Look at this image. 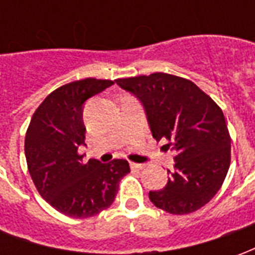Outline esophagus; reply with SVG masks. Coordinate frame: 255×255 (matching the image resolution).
I'll return each mask as SVG.
<instances>
[{
  "label": "esophagus",
  "mask_w": 255,
  "mask_h": 255,
  "mask_svg": "<svg viewBox=\"0 0 255 255\" xmlns=\"http://www.w3.org/2000/svg\"><path fill=\"white\" fill-rule=\"evenodd\" d=\"M129 166H131L132 169H143L144 168L143 164H136V162H129Z\"/></svg>",
  "instance_id": "esophagus-1"
}]
</instances>
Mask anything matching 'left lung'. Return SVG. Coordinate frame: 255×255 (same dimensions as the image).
I'll use <instances>...</instances> for the list:
<instances>
[{"label":"left lung","mask_w":255,"mask_h":255,"mask_svg":"<svg viewBox=\"0 0 255 255\" xmlns=\"http://www.w3.org/2000/svg\"><path fill=\"white\" fill-rule=\"evenodd\" d=\"M116 83L143 105L150 131L175 150V171L164 188L150 191L157 208L187 214L217 194L231 162V138L219 105L197 84L175 75L117 79Z\"/></svg>","instance_id":"8db88e82"}]
</instances>
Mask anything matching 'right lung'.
Here are the masks:
<instances>
[{
    "label": "right lung",
    "instance_id": "obj_1",
    "mask_svg": "<svg viewBox=\"0 0 255 255\" xmlns=\"http://www.w3.org/2000/svg\"><path fill=\"white\" fill-rule=\"evenodd\" d=\"M115 82L87 78L64 84L38 106L25 133L24 151L31 179L46 202L73 219H87L109 208L128 161L83 162L86 101Z\"/></svg>",
    "mask_w": 255,
    "mask_h": 255
}]
</instances>
